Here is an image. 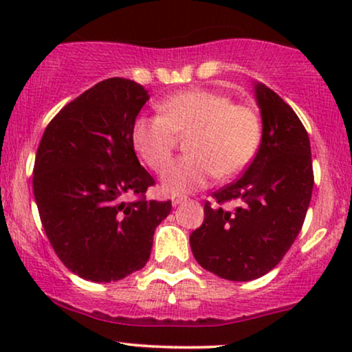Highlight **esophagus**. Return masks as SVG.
Returning <instances> with one entry per match:
<instances>
[{"instance_id": "obj_1", "label": "esophagus", "mask_w": 352, "mask_h": 352, "mask_svg": "<svg viewBox=\"0 0 352 352\" xmlns=\"http://www.w3.org/2000/svg\"><path fill=\"white\" fill-rule=\"evenodd\" d=\"M185 200H187V197H184V195H173L172 197V204L173 205H179V204H182V201H185Z\"/></svg>"}]
</instances>
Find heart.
Segmentation results:
<instances>
[{"instance_id": "b5f03b06", "label": "heart", "mask_w": 352, "mask_h": 352, "mask_svg": "<svg viewBox=\"0 0 352 352\" xmlns=\"http://www.w3.org/2000/svg\"><path fill=\"white\" fill-rule=\"evenodd\" d=\"M189 135V153L165 169L162 185L184 193L228 179L250 165L263 139L261 117L246 104H235L223 92L193 87L160 104V114L139 116L132 124V145L152 170L160 172L171 158L179 136Z\"/></svg>"}]
</instances>
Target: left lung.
<instances>
[{"mask_svg": "<svg viewBox=\"0 0 352 352\" xmlns=\"http://www.w3.org/2000/svg\"><path fill=\"white\" fill-rule=\"evenodd\" d=\"M254 89L263 120L260 151L240 179L205 201L204 223L190 235L201 268L230 281L256 280L280 263L301 232L314 185L300 117L270 87ZM230 199L244 204L223 209Z\"/></svg>", "mask_w": 352, "mask_h": 352, "instance_id": "obj_1", "label": "left lung"}]
</instances>
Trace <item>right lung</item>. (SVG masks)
I'll return each instance as SVG.
<instances>
[{
	"instance_id": "right-lung-1",
	"label": "right lung",
	"mask_w": 352,
	"mask_h": 352,
	"mask_svg": "<svg viewBox=\"0 0 352 352\" xmlns=\"http://www.w3.org/2000/svg\"><path fill=\"white\" fill-rule=\"evenodd\" d=\"M147 100L134 80H100L52 117L36 152L43 228L64 266L87 281L144 268L153 232L172 210L170 200L145 199L155 180L132 145V124Z\"/></svg>"
}]
</instances>
